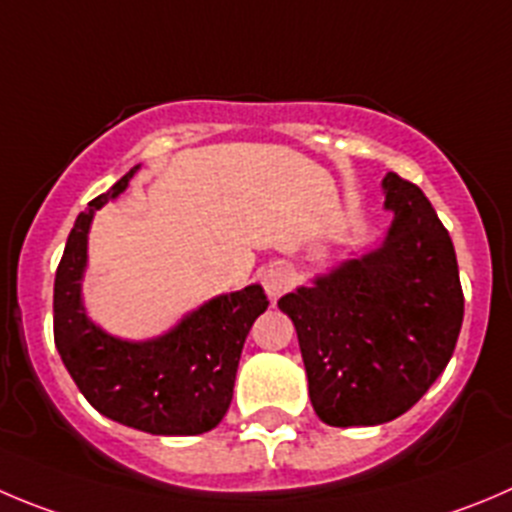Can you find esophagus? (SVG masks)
Masks as SVG:
<instances>
[{
  "label": "esophagus",
  "mask_w": 512,
  "mask_h": 512,
  "mask_svg": "<svg viewBox=\"0 0 512 512\" xmlns=\"http://www.w3.org/2000/svg\"><path fill=\"white\" fill-rule=\"evenodd\" d=\"M264 289L266 294L271 296V299H279L281 294H286V291L294 286V274H291L286 266L276 264V266H269V269L264 271Z\"/></svg>",
  "instance_id": "1"
}]
</instances>
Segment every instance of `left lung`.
Returning a JSON list of instances; mask_svg holds the SVG:
<instances>
[{
    "label": "left lung",
    "instance_id": "1",
    "mask_svg": "<svg viewBox=\"0 0 512 512\" xmlns=\"http://www.w3.org/2000/svg\"><path fill=\"white\" fill-rule=\"evenodd\" d=\"M382 188L394 213L382 246L279 299L296 326L311 405L332 427L405 415L460 337L465 299L450 233L415 183L387 173Z\"/></svg>",
    "mask_w": 512,
    "mask_h": 512
}]
</instances>
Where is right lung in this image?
Returning a JSON list of instances; mask_svg holds the SVG:
<instances>
[{
  "label": "right lung",
  "mask_w": 512,
  "mask_h": 512,
  "mask_svg": "<svg viewBox=\"0 0 512 512\" xmlns=\"http://www.w3.org/2000/svg\"><path fill=\"white\" fill-rule=\"evenodd\" d=\"M135 170L87 203L67 236L55 276V344L100 415L150 435H201L228 412L243 342L269 301L259 284L221 294L148 342L113 337L87 319L82 276L92 216L128 188Z\"/></svg>",
  "instance_id": "1"
}]
</instances>
